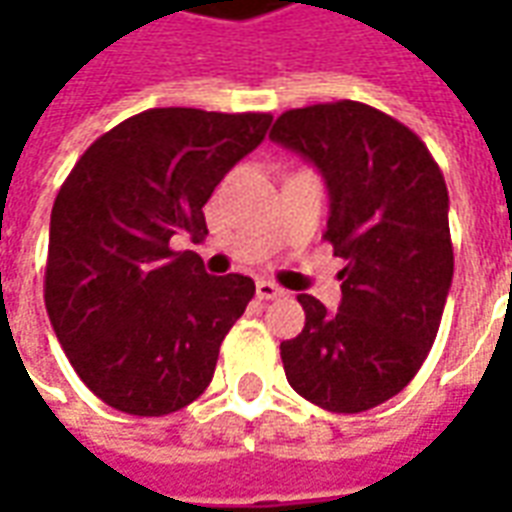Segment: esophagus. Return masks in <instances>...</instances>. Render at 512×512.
I'll return each instance as SVG.
<instances>
[{"mask_svg": "<svg viewBox=\"0 0 512 512\" xmlns=\"http://www.w3.org/2000/svg\"><path fill=\"white\" fill-rule=\"evenodd\" d=\"M285 296V290L274 285L271 279H260L257 282V299L260 301H274V299H282Z\"/></svg>", "mask_w": 512, "mask_h": 512, "instance_id": "esophagus-1", "label": "esophagus"}]
</instances>
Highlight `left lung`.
<instances>
[{"label":"left lung","mask_w":512,"mask_h":512,"mask_svg":"<svg viewBox=\"0 0 512 512\" xmlns=\"http://www.w3.org/2000/svg\"><path fill=\"white\" fill-rule=\"evenodd\" d=\"M271 139L326 180L323 238L343 257V301L301 293L304 329L279 345L288 384L315 406L359 414L417 376L452 285L450 197L425 142L359 101L277 117Z\"/></svg>","instance_id":"8db88e82"}]
</instances>
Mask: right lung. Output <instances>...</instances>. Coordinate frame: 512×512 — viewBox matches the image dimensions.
Masks as SVG:
<instances>
[{
	"label": "right lung",
	"instance_id": "obj_1",
	"mask_svg": "<svg viewBox=\"0 0 512 512\" xmlns=\"http://www.w3.org/2000/svg\"><path fill=\"white\" fill-rule=\"evenodd\" d=\"M271 115L147 109L98 136L51 208L46 310L76 376L106 406L164 417L205 392L219 345L255 296L172 241L208 235L202 205Z\"/></svg>",
	"mask_w": 512,
	"mask_h": 512
}]
</instances>
